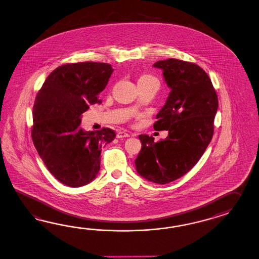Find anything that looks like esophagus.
<instances>
[{
  "mask_svg": "<svg viewBox=\"0 0 259 259\" xmlns=\"http://www.w3.org/2000/svg\"><path fill=\"white\" fill-rule=\"evenodd\" d=\"M130 136H131L130 133H126V132H121V131L116 134L117 138H126V137H130Z\"/></svg>",
  "mask_w": 259,
  "mask_h": 259,
  "instance_id": "1",
  "label": "esophagus"
}]
</instances>
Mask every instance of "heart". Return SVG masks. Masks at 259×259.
I'll return each mask as SVG.
<instances>
[{"instance_id":"b5f03b06","label":"heart","mask_w":259,"mask_h":259,"mask_svg":"<svg viewBox=\"0 0 259 259\" xmlns=\"http://www.w3.org/2000/svg\"><path fill=\"white\" fill-rule=\"evenodd\" d=\"M139 81H153V82H156V83H158L159 84V81L158 80L152 76V75H149V74H145V75H143L141 78L139 79ZM138 81V82H139Z\"/></svg>"}]
</instances>
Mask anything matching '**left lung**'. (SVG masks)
<instances>
[{"label":"left lung","mask_w":259,"mask_h":259,"mask_svg":"<svg viewBox=\"0 0 259 259\" xmlns=\"http://www.w3.org/2000/svg\"><path fill=\"white\" fill-rule=\"evenodd\" d=\"M172 90L157 114L154 130L168 131L165 140L140 135L142 149L135 159L141 177L158 184L175 181L197 163L212 139L218 96L206 71L182 60L158 61Z\"/></svg>","instance_id":"left-lung-1"}]
</instances>
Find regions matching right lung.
Masks as SVG:
<instances>
[{"mask_svg": "<svg viewBox=\"0 0 259 259\" xmlns=\"http://www.w3.org/2000/svg\"><path fill=\"white\" fill-rule=\"evenodd\" d=\"M110 64L80 62L55 68L40 88L33 107V145L53 177L65 185H87L100 169L101 147L115 138L103 127L80 128V115L100 103L99 94L113 72Z\"/></svg>", "mask_w": 259, "mask_h": 259, "instance_id": "1", "label": "right lung"}]
</instances>
